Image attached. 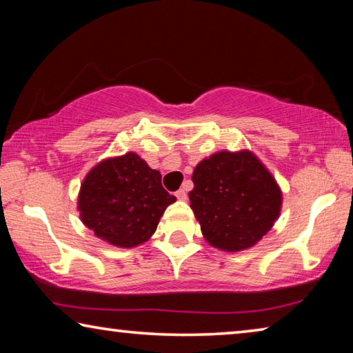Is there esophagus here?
<instances>
[{"mask_svg": "<svg viewBox=\"0 0 353 353\" xmlns=\"http://www.w3.org/2000/svg\"><path fill=\"white\" fill-rule=\"evenodd\" d=\"M176 196H177L179 201H187V191H185V190H179Z\"/></svg>", "mask_w": 353, "mask_h": 353, "instance_id": "obj_1", "label": "esophagus"}]
</instances>
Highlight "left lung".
Instances as JSON below:
<instances>
[{
  "instance_id": "1",
  "label": "left lung",
  "mask_w": 353,
  "mask_h": 353,
  "mask_svg": "<svg viewBox=\"0 0 353 353\" xmlns=\"http://www.w3.org/2000/svg\"><path fill=\"white\" fill-rule=\"evenodd\" d=\"M191 210L210 246L240 252L255 246L280 216L276 177L250 151H218L194 166Z\"/></svg>"
}]
</instances>
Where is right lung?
Returning a JSON list of instances; mask_svg holds the SVG:
<instances>
[{"instance_id": "right-lung-1", "label": "right lung", "mask_w": 353, "mask_h": 353, "mask_svg": "<svg viewBox=\"0 0 353 353\" xmlns=\"http://www.w3.org/2000/svg\"><path fill=\"white\" fill-rule=\"evenodd\" d=\"M176 202L162 174L137 152L103 159L87 172L77 196L83 225L112 246L130 249L157 230L166 207Z\"/></svg>"}]
</instances>
